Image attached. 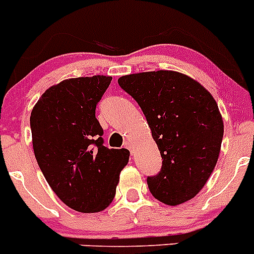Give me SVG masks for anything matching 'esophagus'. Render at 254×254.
<instances>
[{
	"instance_id": "34e87169",
	"label": "esophagus",
	"mask_w": 254,
	"mask_h": 254,
	"mask_svg": "<svg viewBox=\"0 0 254 254\" xmlns=\"http://www.w3.org/2000/svg\"><path fill=\"white\" fill-rule=\"evenodd\" d=\"M124 148L129 149V150H130V153H131V154H134V150H132V144L130 143L129 140H127V141H125V143H124Z\"/></svg>"
}]
</instances>
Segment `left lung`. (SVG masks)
I'll return each instance as SVG.
<instances>
[{
	"instance_id": "left-lung-1",
	"label": "left lung",
	"mask_w": 254,
	"mask_h": 254,
	"mask_svg": "<svg viewBox=\"0 0 254 254\" xmlns=\"http://www.w3.org/2000/svg\"><path fill=\"white\" fill-rule=\"evenodd\" d=\"M118 82L143 110L162 155L160 172L146 179L150 193L168 205L195 196L217 164L223 139L214 98L175 71L132 73Z\"/></svg>"
}]
</instances>
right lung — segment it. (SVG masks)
Masks as SVG:
<instances>
[{
  "mask_svg": "<svg viewBox=\"0 0 254 254\" xmlns=\"http://www.w3.org/2000/svg\"><path fill=\"white\" fill-rule=\"evenodd\" d=\"M110 76L68 79L42 94L30 116L35 158L45 179L67 207L81 213L113 202L129 150L104 145L95 116Z\"/></svg>",
  "mask_w": 254,
  "mask_h": 254,
  "instance_id": "1",
  "label": "right lung"
}]
</instances>
